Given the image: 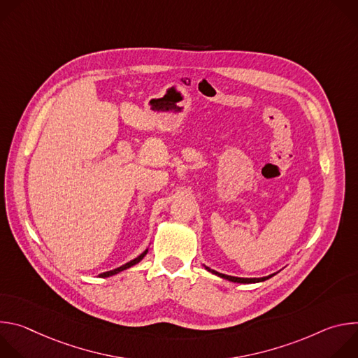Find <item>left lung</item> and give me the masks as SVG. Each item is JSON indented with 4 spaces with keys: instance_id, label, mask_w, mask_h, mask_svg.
<instances>
[{
    "instance_id": "8db88e82",
    "label": "left lung",
    "mask_w": 358,
    "mask_h": 358,
    "mask_svg": "<svg viewBox=\"0 0 358 358\" xmlns=\"http://www.w3.org/2000/svg\"><path fill=\"white\" fill-rule=\"evenodd\" d=\"M203 266H206V265H203ZM206 269H207L208 272H211V273H214V275L222 278V279H227V280L235 282V283H258V282H264V280H266V279H269V278H272V276L275 275V273H272V275L264 276V278H236V276H229V275L220 273V272H217V271H214V269H210L208 266H206Z\"/></svg>"
}]
</instances>
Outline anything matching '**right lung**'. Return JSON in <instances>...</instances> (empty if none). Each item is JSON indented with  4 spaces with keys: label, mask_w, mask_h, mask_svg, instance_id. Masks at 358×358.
<instances>
[{
    "label": "right lung",
    "mask_w": 358,
    "mask_h": 358,
    "mask_svg": "<svg viewBox=\"0 0 358 358\" xmlns=\"http://www.w3.org/2000/svg\"><path fill=\"white\" fill-rule=\"evenodd\" d=\"M147 252H148V248L143 252V253H140L137 258H134L133 261H130V262H127V264H124V265H122L120 268H116V269H113V271H108V272H103V273H100L99 276L100 278H109V276H113V275H117L119 272H122V271H126V269H129V268H131V266H134V265H137L145 255H147Z\"/></svg>",
    "instance_id": "1"
}]
</instances>
